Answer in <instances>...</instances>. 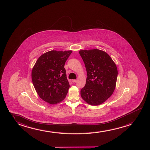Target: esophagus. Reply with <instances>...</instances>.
<instances>
[{
	"label": "esophagus",
	"instance_id": "obj_1",
	"mask_svg": "<svg viewBox=\"0 0 150 150\" xmlns=\"http://www.w3.org/2000/svg\"><path fill=\"white\" fill-rule=\"evenodd\" d=\"M72 82L73 83H76L77 82V80H72Z\"/></svg>",
	"mask_w": 150,
	"mask_h": 150
}]
</instances>
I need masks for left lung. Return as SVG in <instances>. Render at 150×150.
I'll list each match as a JSON object with an SVG mask.
<instances>
[{"label": "left lung", "mask_w": 150, "mask_h": 150, "mask_svg": "<svg viewBox=\"0 0 150 150\" xmlns=\"http://www.w3.org/2000/svg\"><path fill=\"white\" fill-rule=\"evenodd\" d=\"M79 53L86 69V84L81 96L91 105H100L114 93L118 70L116 64L107 53L97 49L81 50Z\"/></svg>", "instance_id": "1"}]
</instances>
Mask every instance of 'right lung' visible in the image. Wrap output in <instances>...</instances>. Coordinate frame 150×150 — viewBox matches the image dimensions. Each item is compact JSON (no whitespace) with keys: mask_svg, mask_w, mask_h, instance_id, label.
Returning a JSON list of instances; mask_svg holds the SVG:
<instances>
[{"mask_svg":"<svg viewBox=\"0 0 150 150\" xmlns=\"http://www.w3.org/2000/svg\"><path fill=\"white\" fill-rule=\"evenodd\" d=\"M72 50H51L40 55L32 70L34 88L39 97L50 104L65 98L69 88L64 65Z\"/></svg>","mask_w":150,"mask_h":150,"instance_id":"1","label":"right lung"}]
</instances>
